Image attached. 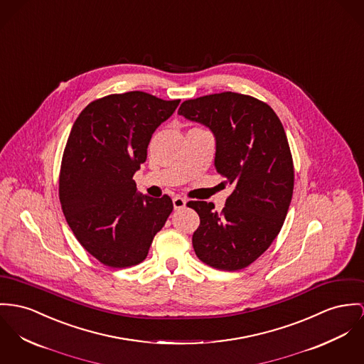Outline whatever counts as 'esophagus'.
Instances as JSON below:
<instances>
[{"mask_svg": "<svg viewBox=\"0 0 364 364\" xmlns=\"http://www.w3.org/2000/svg\"><path fill=\"white\" fill-rule=\"evenodd\" d=\"M186 199L184 198H181V196H174L173 198V206H174V209H183L184 206H186Z\"/></svg>", "mask_w": 364, "mask_h": 364, "instance_id": "34e87169", "label": "esophagus"}]
</instances>
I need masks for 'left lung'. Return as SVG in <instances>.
I'll return each instance as SVG.
<instances>
[{
    "label": "left lung",
    "mask_w": 364,
    "mask_h": 364,
    "mask_svg": "<svg viewBox=\"0 0 364 364\" xmlns=\"http://www.w3.org/2000/svg\"><path fill=\"white\" fill-rule=\"evenodd\" d=\"M178 114L213 132L215 166L234 188L220 213L212 202L187 203L199 216L196 256L225 272L248 267L279 235L294 193V161L280 119L266 102L231 91L187 100Z\"/></svg>",
    "instance_id": "left-lung-1"
}]
</instances>
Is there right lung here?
Returning <instances> with one entry per match:
<instances>
[{
  "mask_svg": "<svg viewBox=\"0 0 364 364\" xmlns=\"http://www.w3.org/2000/svg\"><path fill=\"white\" fill-rule=\"evenodd\" d=\"M180 100L144 91L90 102L76 119L59 171L65 219L85 251L113 269L141 263L173 210L170 196L137 194L134 173L154 132Z\"/></svg>",
  "mask_w": 364,
  "mask_h": 364,
  "instance_id": "add662e5",
  "label": "right lung"
}]
</instances>
